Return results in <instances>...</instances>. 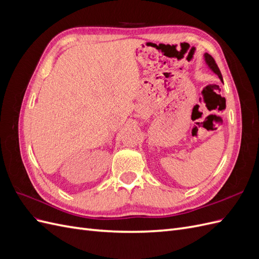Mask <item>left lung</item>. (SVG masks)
Listing matches in <instances>:
<instances>
[{
	"mask_svg": "<svg viewBox=\"0 0 259 259\" xmlns=\"http://www.w3.org/2000/svg\"><path fill=\"white\" fill-rule=\"evenodd\" d=\"M204 59H205V62H206V65L208 66V68H209V69L211 70V71H213L215 74H217L219 79H221V81L223 82V75H222L221 70H219V68H218V66H217V64H216V61L214 60V58L211 57L209 54L205 53V54H204Z\"/></svg>",
	"mask_w": 259,
	"mask_h": 259,
	"instance_id": "obj_1",
	"label": "left lung"
}]
</instances>
